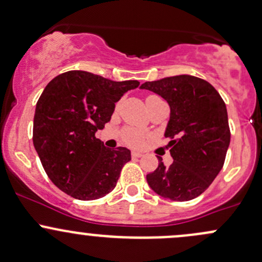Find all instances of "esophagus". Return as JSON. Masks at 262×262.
Listing matches in <instances>:
<instances>
[{
    "label": "esophagus",
    "mask_w": 262,
    "mask_h": 262,
    "mask_svg": "<svg viewBox=\"0 0 262 262\" xmlns=\"http://www.w3.org/2000/svg\"><path fill=\"white\" fill-rule=\"evenodd\" d=\"M142 156H143L142 152H136V150L132 152V158H140Z\"/></svg>",
    "instance_id": "esophagus-1"
}]
</instances>
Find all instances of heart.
Listing matches in <instances>:
<instances>
[{
  "label": "heart",
  "mask_w": 262,
  "mask_h": 262,
  "mask_svg": "<svg viewBox=\"0 0 262 262\" xmlns=\"http://www.w3.org/2000/svg\"><path fill=\"white\" fill-rule=\"evenodd\" d=\"M157 99H161L158 95L154 94H149L145 98V103L149 104L152 103L153 100H157ZM122 138L124 140V143H126L128 145H132V147H139L144 143L145 136L142 133V132L138 130V129L134 128H126L123 130Z\"/></svg>",
  "instance_id": "b5f03b06"
}]
</instances>
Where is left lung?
I'll return each mask as SVG.
<instances>
[{
    "label": "left lung",
    "mask_w": 262,
    "mask_h": 262,
    "mask_svg": "<svg viewBox=\"0 0 262 262\" xmlns=\"http://www.w3.org/2000/svg\"><path fill=\"white\" fill-rule=\"evenodd\" d=\"M142 89L166 99L170 118L166 138L170 139L173 163L147 174L150 188L172 201H191L210 187L222 169L230 145L227 109L221 95L208 81L178 75L145 81Z\"/></svg>",
    "instance_id": "1"
}]
</instances>
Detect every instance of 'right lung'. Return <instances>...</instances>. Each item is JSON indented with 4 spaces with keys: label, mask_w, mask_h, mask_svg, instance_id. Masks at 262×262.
Segmentation results:
<instances>
[{
    "label": "right lung",
    "mask_w": 262,
    "mask_h": 262,
    "mask_svg": "<svg viewBox=\"0 0 262 262\" xmlns=\"http://www.w3.org/2000/svg\"><path fill=\"white\" fill-rule=\"evenodd\" d=\"M138 86V80L113 81L80 70L60 74L46 85L36 104L32 140L57 188L81 201L114 189L130 150L109 149L95 133L109 122L124 93Z\"/></svg>",
    "instance_id": "add662e5"
}]
</instances>
